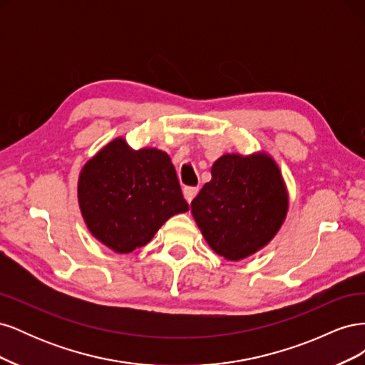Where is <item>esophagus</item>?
<instances>
[{
    "instance_id": "1",
    "label": "esophagus",
    "mask_w": 365,
    "mask_h": 365,
    "mask_svg": "<svg viewBox=\"0 0 365 365\" xmlns=\"http://www.w3.org/2000/svg\"><path fill=\"white\" fill-rule=\"evenodd\" d=\"M197 187H184V190H182V193H184V197H185V201L187 202H192L193 201V197L196 196V193H197Z\"/></svg>"
}]
</instances>
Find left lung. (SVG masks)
<instances>
[{
  "label": "left lung",
  "instance_id": "8db88e82",
  "mask_svg": "<svg viewBox=\"0 0 365 365\" xmlns=\"http://www.w3.org/2000/svg\"><path fill=\"white\" fill-rule=\"evenodd\" d=\"M288 192L268 153H225L212 168V181L192 201V215L219 256L242 260L268 245L288 213Z\"/></svg>",
  "mask_w": 365,
  "mask_h": 365
}]
</instances>
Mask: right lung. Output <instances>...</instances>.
Masks as SVG:
<instances>
[{"instance_id": "right-lung-1", "label": "right lung", "mask_w": 365, "mask_h": 365, "mask_svg": "<svg viewBox=\"0 0 365 365\" xmlns=\"http://www.w3.org/2000/svg\"><path fill=\"white\" fill-rule=\"evenodd\" d=\"M77 197L90 233L120 254L145 247L165 220L189 210L168 153L134 150L121 137L86 161Z\"/></svg>"}]
</instances>
